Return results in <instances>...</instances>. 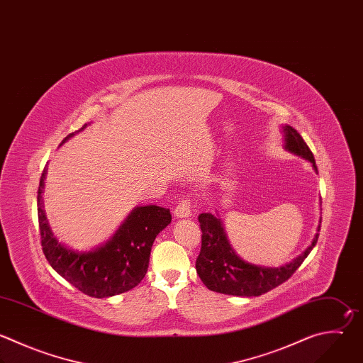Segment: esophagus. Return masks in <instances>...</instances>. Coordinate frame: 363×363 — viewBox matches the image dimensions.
I'll return each mask as SVG.
<instances>
[{
	"label": "esophagus",
	"mask_w": 363,
	"mask_h": 363,
	"mask_svg": "<svg viewBox=\"0 0 363 363\" xmlns=\"http://www.w3.org/2000/svg\"><path fill=\"white\" fill-rule=\"evenodd\" d=\"M174 215L177 218H188L191 215V202L186 198H182L179 203L175 206Z\"/></svg>",
	"instance_id": "esophagus-1"
}]
</instances>
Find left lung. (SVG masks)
<instances>
[{"mask_svg": "<svg viewBox=\"0 0 363 363\" xmlns=\"http://www.w3.org/2000/svg\"><path fill=\"white\" fill-rule=\"evenodd\" d=\"M282 135L284 148L288 152L309 161L312 168L318 171L313 154L299 133L291 125H282ZM198 219L202 230V245L195 268L203 285L213 292L225 295L259 296L288 281L301 267L318 242L322 218L319 219L311 245L299 257L282 267L255 265L240 258L230 247L222 219L218 213L212 215L211 212H203Z\"/></svg>", "mask_w": 363, "mask_h": 363, "instance_id": "1", "label": "left lung"}]
</instances>
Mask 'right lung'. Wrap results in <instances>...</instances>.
<instances>
[{"label":"right lung","mask_w":363,"mask_h":363,"mask_svg":"<svg viewBox=\"0 0 363 363\" xmlns=\"http://www.w3.org/2000/svg\"><path fill=\"white\" fill-rule=\"evenodd\" d=\"M85 128L86 124L78 133ZM75 134H69L62 144ZM45 175L47 168L38 186V222L43 251L52 269L92 298H109L135 288L148 271L157 235L171 223L169 209L158 205L135 206L105 244L89 251H75L60 242L48 223L43 199Z\"/></svg>","instance_id":"1"}]
</instances>
